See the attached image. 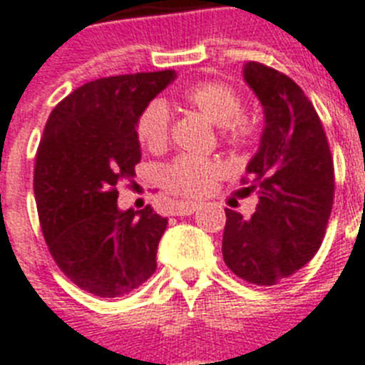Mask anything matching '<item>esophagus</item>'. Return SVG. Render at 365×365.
Masks as SVG:
<instances>
[{
    "mask_svg": "<svg viewBox=\"0 0 365 365\" xmlns=\"http://www.w3.org/2000/svg\"><path fill=\"white\" fill-rule=\"evenodd\" d=\"M197 210V202H180V204H176V207H174V215H192Z\"/></svg>",
    "mask_w": 365,
    "mask_h": 365,
    "instance_id": "esophagus-1",
    "label": "esophagus"
}]
</instances>
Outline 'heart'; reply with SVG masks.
Here are the masks:
<instances>
[{"instance_id": "obj_1", "label": "heart", "mask_w": 365, "mask_h": 365, "mask_svg": "<svg viewBox=\"0 0 365 365\" xmlns=\"http://www.w3.org/2000/svg\"><path fill=\"white\" fill-rule=\"evenodd\" d=\"M183 103L219 125L220 137L235 148L252 145L259 133L258 120L245 115L243 100L234 87L222 81H200L182 93ZM170 116L161 100H152L143 107L135 120V135L150 152H163L168 145ZM225 174V167L215 159L182 155L163 170V183L168 191L182 197H204Z\"/></svg>"}]
</instances>
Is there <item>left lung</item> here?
<instances>
[{
	"label": "left lung",
	"instance_id": "1",
	"mask_svg": "<svg viewBox=\"0 0 365 365\" xmlns=\"http://www.w3.org/2000/svg\"><path fill=\"white\" fill-rule=\"evenodd\" d=\"M243 78L263 106L259 148L245 191L258 195L250 219L226 211L222 258L256 286H274L310 262L323 243L334 202V161L323 124L302 88L262 63Z\"/></svg>",
	"mask_w": 365,
	"mask_h": 365
}]
</instances>
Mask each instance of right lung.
Returning <instances> with one entry per match:
<instances>
[{"mask_svg": "<svg viewBox=\"0 0 365 365\" xmlns=\"http://www.w3.org/2000/svg\"><path fill=\"white\" fill-rule=\"evenodd\" d=\"M174 70L88 81L55 106L35 163L46 245L78 287L103 299L131 293L155 272L167 219L150 206L118 210L116 185L135 176V120Z\"/></svg>", "mask_w": 365, "mask_h": 365, "instance_id": "1", "label": "right lung"}]
</instances>
